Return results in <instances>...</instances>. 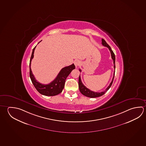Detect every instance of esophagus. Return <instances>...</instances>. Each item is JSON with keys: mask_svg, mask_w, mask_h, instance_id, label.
I'll return each mask as SVG.
<instances>
[{"mask_svg": "<svg viewBox=\"0 0 146 146\" xmlns=\"http://www.w3.org/2000/svg\"><path fill=\"white\" fill-rule=\"evenodd\" d=\"M80 64V62L78 60H75V62H74V64H75V66H76V67H77V66H78L79 64Z\"/></svg>", "mask_w": 146, "mask_h": 146, "instance_id": "obj_1", "label": "esophagus"}]
</instances>
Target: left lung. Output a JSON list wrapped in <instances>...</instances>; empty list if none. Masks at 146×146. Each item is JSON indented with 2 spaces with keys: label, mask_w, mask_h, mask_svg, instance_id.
I'll list each match as a JSON object with an SVG mask.
<instances>
[{
  "label": "left lung",
  "mask_w": 146,
  "mask_h": 146,
  "mask_svg": "<svg viewBox=\"0 0 146 146\" xmlns=\"http://www.w3.org/2000/svg\"><path fill=\"white\" fill-rule=\"evenodd\" d=\"M102 45L104 46H106L107 47L108 49H109L110 52H111V57H112V59L113 60V63H114V74H113V77L112 82H111L109 86L104 91L101 92H95L94 91H92L91 90L88 89L87 87L84 86V84L82 83V80H81V78L79 75V80H78V84H79V91L80 93H82V94L84 95V96H87V97H90V98H95V97H100L102 96V95L104 94L108 90L110 89V87L112 86V84L114 80V75H115V54L114 53V52H113L112 50H111V48L109 45L106 42V41H105L104 39H102ZM80 72H81V70L79 69Z\"/></svg>",
  "instance_id": "1"
}]
</instances>
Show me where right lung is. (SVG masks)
I'll return each instance as SVG.
<instances>
[{
    "instance_id": "1",
    "label": "right lung",
    "mask_w": 146,
    "mask_h": 146,
    "mask_svg": "<svg viewBox=\"0 0 146 146\" xmlns=\"http://www.w3.org/2000/svg\"><path fill=\"white\" fill-rule=\"evenodd\" d=\"M36 46L33 49L30 62V77L33 84L37 91L45 96H55L59 94L64 88V83L67 77L75 69V66L73 64L68 67H64L59 72L56 78L48 84H44L36 80L32 73L31 69V62L34 57V52Z\"/></svg>"
}]
</instances>
